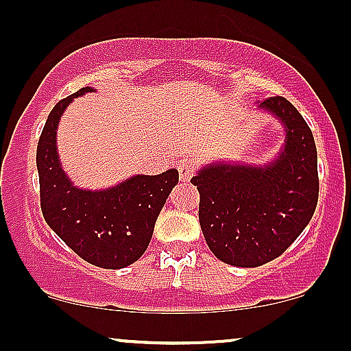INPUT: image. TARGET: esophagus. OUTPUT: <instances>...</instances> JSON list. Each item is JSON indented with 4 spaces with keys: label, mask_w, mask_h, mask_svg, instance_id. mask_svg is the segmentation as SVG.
Masks as SVG:
<instances>
[{
    "label": "esophagus",
    "mask_w": 351,
    "mask_h": 351,
    "mask_svg": "<svg viewBox=\"0 0 351 351\" xmlns=\"http://www.w3.org/2000/svg\"><path fill=\"white\" fill-rule=\"evenodd\" d=\"M177 169H179V177L182 182H187V180H191V177L194 176V165H192L191 162H180V164L177 165Z\"/></svg>",
    "instance_id": "obj_1"
}]
</instances>
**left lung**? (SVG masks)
<instances>
[{"label": "left lung", "mask_w": 351, "mask_h": 351, "mask_svg": "<svg viewBox=\"0 0 351 351\" xmlns=\"http://www.w3.org/2000/svg\"><path fill=\"white\" fill-rule=\"evenodd\" d=\"M258 107L285 127L281 152L263 165L214 162L191 179L207 246L239 267L263 266L288 250L311 221L319 191L315 138L300 112L282 97Z\"/></svg>", "instance_id": "obj_1"}]
</instances>
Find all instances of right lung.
<instances>
[{
    "mask_svg": "<svg viewBox=\"0 0 351 351\" xmlns=\"http://www.w3.org/2000/svg\"><path fill=\"white\" fill-rule=\"evenodd\" d=\"M92 86L60 100L48 115L36 147L40 201L47 224L82 259L105 269L130 266L144 254L177 169L159 176L135 174L108 189H80L65 174L56 150V130L66 107Z\"/></svg>",
    "mask_w": 351,
    "mask_h": 351,
    "instance_id": "right-lung-1",
    "label": "right lung"
}]
</instances>
